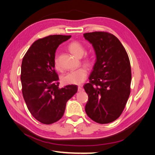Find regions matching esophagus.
Returning <instances> with one entry per match:
<instances>
[{
    "label": "esophagus",
    "mask_w": 155,
    "mask_h": 155,
    "mask_svg": "<svg viewBox=\"0 0 155 155\" xmlns=\"http://www.w3.org/2000/svg\"><path fill=\"white\" fill-rule=\"evenodd\" d=\"M78 92H81V91H83V88L82 86H78Z\"/></svg>",
    "instance_id": "obj_1"
}]
</instances>
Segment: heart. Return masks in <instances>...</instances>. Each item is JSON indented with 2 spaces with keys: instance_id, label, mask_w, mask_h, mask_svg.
Listing matches in <instances>:
<instances>
[{
  "instance_id": "b5f03b06",
  "label": "heart",
  "mask_w": 155,
  "mask_h": 155,
  "mask_svg": "<svg viewBox=\"0 0 155 155\" xmlns=\"http://www.w3.org/2000/svg\"><path fill=\"white\" fill-rule=\"evenodd\" d=\"M68 48L72 54L77 57L81 58L85 52L84 45L78 41L71 42ZM83 62L87 66H91L93 62V57L89 54H86L83 60ZM54 68L57 71H61V67L56 56L54 59ZM88 74L87 68L85 67H81L75 70H72L65 73L61 77V81L65 84H80L85 81Z\"/></svg>"
}]
</instances>
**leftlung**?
Returning <instances> with one entry per match:
<instances>
[{"instance_id": "8db88e82", "label": "left lung", "mask_w": 155, "mask_h": 155, "mask_svg": "<svg viewBox=\"0 0 155 155\" xmlns=\"http://www.w3.org/2000/svg\"><path fill=\"white\" fill-rule=\"evenodd\" d=\"M84 38L93 45L97 59L84 88L88 99L85 111L100 124L120 116L130 93L131 68L127 52L120 41L107 32H87Z\"/></svg>"}]
</instances>
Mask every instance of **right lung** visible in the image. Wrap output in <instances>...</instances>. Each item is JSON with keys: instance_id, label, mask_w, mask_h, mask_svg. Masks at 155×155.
Here are the masks:
<instances>
[{"instance_id": "1", "label": "right lung", "mask_w": 155, "mask_h": 155, "mask_svg": "<svg viewBox=\"0 0 155 155\" xmlns=\"http://www.w3.org/2000/svg\"><path fill=\"white\" fill-rule=\"evenodd\" d=\"M71 35H55L36 41L23 57L21 80L22 93L28 110L36 119L45 124L60 120L67 102L77 93L74 84L58 87L54 70L57 48Z\"/></svg>"}]
</instances>
